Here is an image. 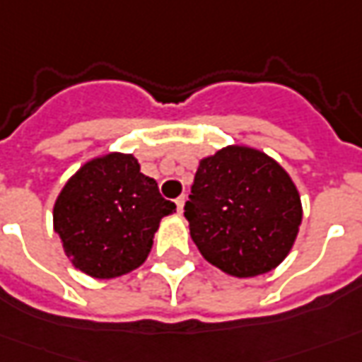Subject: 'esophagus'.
Returning a JSON list of instances; mask_svg holds the SVG:
<instances>
[{
	"instance_id": "1",
	"label": "esophagus",
	"mask_w": 362,
	"mask_h": 362,
	"mask_svg": "<svg viewBox=\"0 0 362 362\" xmlns=\"http://www.w3.org/2000/svg\"><path fill=\"white\" fill-rule=\"evenodd\" d=\"M185 195H181V197H177L175 199V205H177V211H179V214L183 213V206H185Z\"/></svg>"
}]
</instances>
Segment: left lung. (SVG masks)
I'll return each mask as SVG.
<instances>
[{"label":"left lung","instance_id":"obj_1","mask_svg":"<svg viewBox=\"0 0 362 362\" xmlns=\"http://www.w3.org/2000/svg\"><path fill=\"white\" fill-rule=\"evenodd\" d=\"M185 218L206 262L252 278L274 270L291 250L301 224L300 193L272 157L230 146L199 163Z\"/></svg>","mask_w":362,"mask_h":362}]
</instances>
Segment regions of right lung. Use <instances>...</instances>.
Listing matches in <instances>:
<instances>
[{
	"mask_svg": "<svg viewBox=\"0 0 362 362\" xmlns=\"http://www.w3.org/2000/svg\"><path fill=\"white\" fill-rule=\"evenodd\" d=\"M175 203L126 153L96 157L74 173L54 203L52 223L64 254L92 278H118L148 258L159 221Z\"/></svg>",
	"mask_w": 362,
	"mask_h": 362,
	"instance_id": "right-lung-1",
	"label": "right lung"
}]
</instances>
